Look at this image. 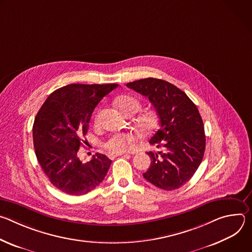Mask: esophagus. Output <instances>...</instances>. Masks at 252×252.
<instances>
[{
    "mask_svg": "<svg viewBox=\"0 0 252 252\" xmlns=\"http://www.w3.org/2000/svg\"><path fill=\"white\" fill-rule=\"evenodd\" d=\"M120 156H129L128 154H125V153H113V154H110L109 155V158H111V159H114V158H116L117 157H120Z\"/></svg>",
    "mask_w": 252,
    "mask_h": 252,
    "instance_id": "obj_1",
    "label": "esophagus"
}]
</instances>
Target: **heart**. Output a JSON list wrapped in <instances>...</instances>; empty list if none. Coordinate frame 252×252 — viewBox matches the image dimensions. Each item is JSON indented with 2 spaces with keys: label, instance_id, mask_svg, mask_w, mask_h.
Segmentation results:
<instances>
[{
  "label": "heart",
  "instance_id": "obj_1",
  "mask_svg": "<svg viewBox=\"0 0 252 252\" xmlns=\"http://www.w3.org/2000/svg\"><path fill=\"white\" fill-rule=\"evenodd\" d=\"M117 105L119 109L127 115H133L137 113L141 104L139 100L130 95H122L117 99ZM158 122V115L155 112H149L142 115L139 120V126L146 130L154 129ZM138 140V135L134 132H120L112 135L104 143V148L112 153H125L130 151L136 141Z\"/></svg>",
  "mask_w": 252,
  "mask_h": 252
}]
</instances>
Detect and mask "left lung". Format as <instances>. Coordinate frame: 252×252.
<instances>
[{
  "label": "left lung",
  "instance_id": "obj_1",
  "mask_svg": "<svg viewBox=\"0 0 252 252\" xmlns=\"http://www.w3.org/2000/svg\"><path fill=\"white\" fill-rule=\"evenodd\" d=\"M126 87L149 97L160 124L150 143L163 152L147 153L152 161L143 177L164 190L179 189L192 177L204 156V126L196 105L185 92L163 80L142 79Z\"/></svg>",
  "mask_w": 252,
  "mask_h": 252
}]
</instances>
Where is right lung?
<instances>
[{"instance_id": "right-lung-1", "label": "right lung", "mask_w": 252, "mask_h": 252, "mask_svg": "<svg viewBox=\"0 0 252 252\" xmlns=\"http://www.w3.org/2000/svg\"><path fill=\"white\" fill-rule=\"evenodd\" d=\"M119 85L71 84L53 92L35 116L32 140L38 161L51 184L69 195L95 189L112 160L95 154L88 162L78 157L96 104Z\"/></svg>"}]
</instances>
